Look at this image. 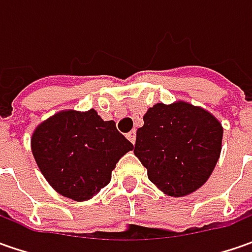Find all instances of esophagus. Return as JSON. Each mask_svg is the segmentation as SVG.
<instances>
[{
  "instance_id": "obj_1",
  "label": "esophagus",
  "mask_w": 252,
  "mask_h": 252,
  "mask_svg": "<svg viewBox=\"0 0 252 252\" xmlns=\"http://www.w3.org/2000/svg\"><path fill=\"white\" fill-rule=\"evenodd\" d=\"M126 137L129 139V141H130L131 144H134V143H136V130L129 131V133L126 134Z\"/></svg>"
}]
</instances>
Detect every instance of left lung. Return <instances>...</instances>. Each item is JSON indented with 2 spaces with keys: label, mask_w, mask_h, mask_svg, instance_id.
Returning <instances> with one entry per match:
<instances>
[{
  "label": "left lung",
  "mask_w": 252,
  "mask_h": 252,
  "mask_svg": "<svg viewBox=\"0 0 252 252\" xmlns=\"http://www.w3.org/2000/svg\"><path fill=\"white\" fill-rule=\"evenodd\" d=\"M137 129L134 156L151 182L181 198L199 189L218 164L223 126L216 116L185 101L156 103Z\"/></svg>",
  "instance_id": "1"
}]
</instances>
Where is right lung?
Masks as SVG:
<instances>
[{"label":"right lung","instance_id":"obj_1","mask_svg":"<svg viewBox=\"0 0 252 252\" xmlns=\"http://www.w3.org/2000/svg\"><path fill=\"white\" fill-rule=\"evenodd\" d=\"M34 161L50 187L65 198L88 200L105 188L112 171L133 144L95 109H65L34 129L31 137Z\"/></svg>","mask_w":252,"mask_h":252}]
</instances>
